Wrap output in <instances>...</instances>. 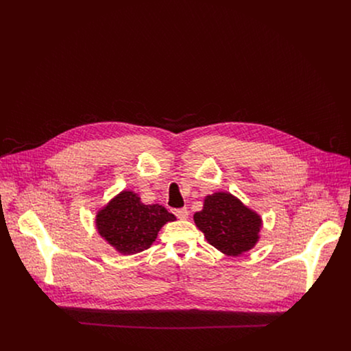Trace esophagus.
I'll return each mask as SVG.
<instances>
[{
    "instance_id": "34e87169",
    "label": "esophagus",
    "mask_w": 351,
    "mask_h": 351,
    "mask_svg": "<svg viewBox=\"0 0 351 351\" xmlns=\"http://www.w3.org/2000/svg\"><path fill=\"white\" fill-rule=\"evenodd\" d=\"M175 215L179 219H187L189 218V211H187V208H179V210H175Z\"/></svg>"
}]
</instances>
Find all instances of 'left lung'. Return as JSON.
I'll return each mask as SVG.
<instances>
[{
	"label": "left lung",
	"instance_id": "1",
	"mask_svg": "<svg viewBox=\"0 0 351 351\" xmlns=\"http://www.w3.org/2000/svg\"><path fill=\"white\" fill-rule=\"evenodd\" d=\"M193 218L207 241L225 256L240 257L260 240L261 215L229 191L206 195L203 210Z\"/></svg>",
	"mask_w": 351,
	"mask_h": 351
}]
</instances>
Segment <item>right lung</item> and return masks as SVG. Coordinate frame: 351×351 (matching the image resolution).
<instances>
[{
    "label": "right lung",
    "mask_w": 351,
    "mask_h": 351,
    "mask_svg": "<svg viewBox=\"0 0 351 351\" xmlns=\"http://www.w3.org/2000/svg\"><path fill=\"white\" fill-rule=\"evenodd\" d=\"M176 217L160 204H144L133 190H122L95 214V229L122 256H133L152 245L161 228Z\"/></svg>",
    "instance_id": "obj_1"
}]
</instances>
